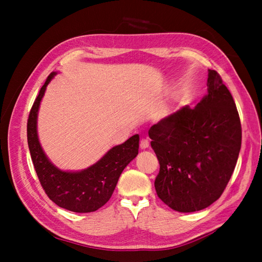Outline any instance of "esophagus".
I'll return each mask as SVG.
<instances>
[{
  "instance_id": "34e87169",
  "label": "esophagus",
  "mask_w": 262,
  "mask_h": 262,
  "mask_svg": "<svg viewBox=\"0 0 262 262\" xmlns=\"http://www.w3.org/2000/svg\"><path fill=\"white\" fill-rule=\"evenodd\" d=\"M148 146H149V142H148V140H146V139H142V140H141V142H140V147H141V149H146V148H148Z\"/></svg>"
}]
</instances>
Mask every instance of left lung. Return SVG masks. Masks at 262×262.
<instances>
[{"mask_svg":"<svg viewBox=\"0 0 262 262\" xmlns=\"http://www.w3.org/2000/svg\"><path fill=\"white\" fill-rule=\"evenodd\" d=\"M150 146L160 162L158 198L172 210L200 211L223 193L242 145L235 101L216 71L209 70L208 94L150 126Z\"/></svg>","mask_w":262,"mask_h":262,"instance_id":"left-lung-1","label":"left lung"}]
</instances>
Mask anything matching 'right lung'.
I'll list each match as a JSON object with an SVG mask.
<instances>
[{"label": "right lung", "instance_id": "right-lung-1", "mask_svg": "<svg viewBox=\"0 0 262 262\" xmlns=\"http://www.w3.org/2000/svg\"><path fill=\"white\" fill-rule=\"evenodd\" d=\"M57 74L52 72L47 78L30 110L27 122L30 156L39 181L51 201L72 212H94L108 202L121 172L137 157L140 138L139 134H134L124 143L110 148L99 161L85 169L69 171L57 167L43 152L37 130L39 107L47 86Z\"/></svg>", "mask_w": 262, "mask_h": 262}]
</instances>
